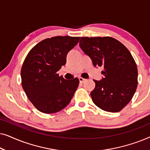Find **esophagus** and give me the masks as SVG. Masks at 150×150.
<instances>
[{
	"mask_svg": "<svg viewBox=\"0 0 150 150\" xmlns=\"http://www.w3.org/2000/svg\"><path fill=\"white\" fill-rule=\"evenodd\" d=\"M79 81H80V83H84V82H85V81H86V79H83V78H82V77H79Z\"/></svg>",
	"mask_w": 150,
	"mask_h": 150,
	"instance_id": "esophagus-1",
	"label": "esophagus"
}]
</instances>
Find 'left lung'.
Returning a JSON list of instances; mask_svg holds the SVG:
<instances>
[{
  "mask_svg": "<svg viewBox=\"0 0 150 150\" xmlns=\"http://www.w3.org/2000/svg\"><path fill=\"white\" fill-rule=\"evenodd\" d=\"M79 46L94 66L104 69L103 79L93 80V103L105 111H120L132 100L138 84L137 66L130 51L110 37H82Z\"/></svg>",
  "mask_w": 150,
  "mask_h": 150,
  "instance_id": "left-lung-1",
  "label": "left lung"
}]
</instances>
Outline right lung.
<instances>
[{
    "label": "right lung",
    "instance_id": "right-lung-1",
    "mask_svg": "<svg viewBox=\"0 0 150 150\" xmlns=\"http://www.w3.org/2000/svg\"><path fill=\"white\" fill-rule=\"evenodd\" d=\"M80 37L57 36L36 44L28 53L21 69L22 86L38 110L55 113L68 105L79 87V80H66L57 74L66 63L67 53Z\"/></svg>",
    "mask_w": 150,
    "mask_h": 150
}]
</instances>
